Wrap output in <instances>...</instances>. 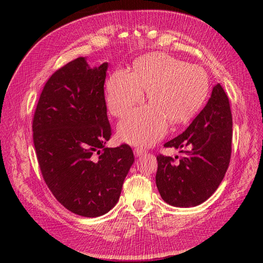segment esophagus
Wrapping results in <instances>:
<instances>
[{
    "label": "esophagus",
    "instance_id": "obj_1",
    "mask_svg": "<svg viewBox=\"0 0 263 263\" xmlns=\"http://www.w3.org/2000/svg\"><path fill=\"white\" fill-rule=\"evenodd\" d=\"M134 154H135V156H136V157H139L141 155L146 154V149L140 148V147H136V148L134 149Z\"/></svg>",
    "mask_w": 263,
    "mask_h": 263
}]
</instances>
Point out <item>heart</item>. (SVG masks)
<instances>
[{
  "label": "heart",
  "instance_id": "obj_1",
  "mask_svg": "<svg viewBox=\"0 0 263 263\" xmlns=\"http://www.w3.org/2000/svg\"><path fill=\"white\" fill-rule=\"evenodd\" d=\"M149 105L137 108L119 123L122 140L133 145H151L173 125L184 123L201 107L209 92V78L203 68L164 53H151L135 61L134 71L116 70L107 85V105L114 116L123 117L145 100Z\"/></svg>",
  "mask_w": 263,
  "mask_h": 263
}]
</instances>
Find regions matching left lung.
Here are the masks:
<instances>
[{
	"label": "left lung",
	"instance_id": "8db88e82",
	"mask_svg": "<svg viewBox=\"0 0 263 263\" xmlns=\"http://www.w3.org/2000/svg\"><path fill=\"white\" fill-rule=\"evenodd\" d=\"M233 117L229 100L217 83L208 104L184 133L164 147L186 148L174 159L159 155L156 184L162 200L176 208H193L205 202L225 177L232 154Z\"/></svg>",
	"mask_w": 263,
	"mask_h": 263
}]
</instances>
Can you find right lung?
Here are the masks:
<instances>
[{
	"instance_id": "right-lung-1",
	"label": "right lung",
	"mask_w": 263,
	"mask_h": 263,
	"mask_svg": "<svg viewBox=\"0 0 263 263\" xmlns=\"http://www.w3.org/2000/svg\"><path fill=\"white\" fill-rule=\"evenodd\" d=\"M108 63L91 68L86 58L67 63L49 78L33 121L43 178L67 210L98 217L119 200L134 154L128 145L105 148L112 135L104 82Z\"/></svg>"
}]
</instances>
